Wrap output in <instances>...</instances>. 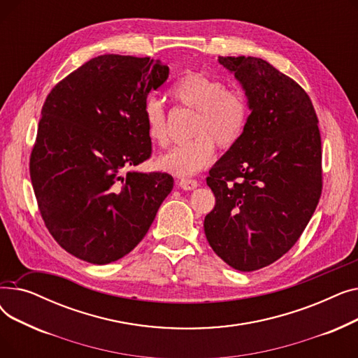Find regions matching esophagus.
<instances>
[{
    "label": "esophagus",
    "mask_w": 358,
    "mask_h": 358,
    "mask_svg": "<svg viewBox=\"0 0 358 358\" xmlns=\"http://www.w3.org/2000/svg\"><path fill=\"white\" fill-rule=\"evenodd\" d=\"M180 187L182 190H194L199 187V181L193 178H181L180 180Z\"/></svg>",
    "instance_id": "obj_1"
}]
</instances>
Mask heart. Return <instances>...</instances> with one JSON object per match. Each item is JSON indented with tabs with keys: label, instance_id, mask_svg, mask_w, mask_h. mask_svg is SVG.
<instances>
[{
	"label": "heart",
	"instance_id": "b5f03b06",
	"mask_svg": "<svg viewBox=\"0 0 358 358\" xmlns=\"http://www.w3.org/2000/svg\"><path fill=\"white\" fill-rule=\"evenodd\" d=\"M171 97L185 108L194 110L190 142L174 146L158 158V166L176 176H193L208 166L215 155V143L222 149L235 146L245 134L250 103L239 88L224 87L222 81L201 72H185L171 87ZM149 141L168 145L164 104L149 97L143 107Z\"/></svg>",
	"mask_w": 358,
	"mask_h": 358
}]
</instances>
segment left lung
Segmentation results:
<instances>
[{
    "label": "left lung",
    "mask_w": 358,
    "mask_h": 358,
    "mask_svg": "<svg viewBox=\"0 0 358 358\" xmlns=\"http://www.w3.org/2000/svg\"><path fill=\"white\" fill-rule=\"evenodd\" d=\"M250 103L241 141L206 178L216 203L204 217L212 250L239 271L267 267L305 231L322 193L321 134L294 80L254 56H219Z\"/></svg>",
    "instance_id": "obj_1"
}]
</instances>
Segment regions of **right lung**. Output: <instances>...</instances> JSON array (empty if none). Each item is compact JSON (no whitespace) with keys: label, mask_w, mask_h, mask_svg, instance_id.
Wrapping results in <instances>:
<instances>
[{"label":"right lung","mask_w":358,"mask_h":358,"mask_svg":"<svg viewBox=\"0 0 358 358\" xmlns=\"http://www.w3.org/2000/svg\"><path fill=\"white\" fill-rule=\"evenodd\" d=\"M161 61L101 55L56 84L42 107L30 178L48 231L91 264L134 250L174 178L129 171L149 159L143 107L168 78Z\"/></svg>","instance_id":"obj_1"}]
</instances>
